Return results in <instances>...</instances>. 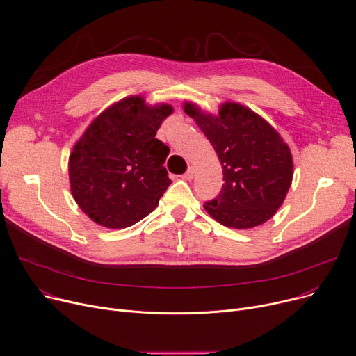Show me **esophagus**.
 Segmentation results:
<instances>
[{"instance_id":"1","label":"esophagus","mask_w":356,"mask_h":356,"mask_svg":"<svg viewBox=\"0 0 356 356\" xmlns=\"http://www.w3.org/2000/svg\"><path fill=\"white\" fill-rule=\"evenodd\" d=\"M194 174H195V170L193 168V166H191V168L190 170H188L184 175H182V178L185 179V181H191L193 178H194Z\"/></svg>"}]
</instances>
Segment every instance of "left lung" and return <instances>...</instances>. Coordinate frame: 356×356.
Here are the masks:
<instances>
[{
  "instance_id": "obj_1",
  "label": "left lung",
  "mask_w": 356,
  "mask_h": 356,
  "mask_svg": "<svg viewBox=\"0 0 356 356\" xmlns=\"http://www.w3.org/2000/svg\"><path fill=\"white\" fill-rule=\"evenodd\" d=\"M182 109L210 140L222 168V190L204 204L205 211L237 229L261 225L273 217L293 179V156L280 134L237 102H222L218 113L188 100Z\"/></svg>"
}]
</instances>
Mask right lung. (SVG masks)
<instances>
[{
    "instance_id": "right-lung-1",
    "label": "right lung",
    "mask_w": 356,
    "mask_h": 356,
    "mask_svg": "<svg viewBox=\"0 0 356 356\" xmlns=\"http://www.w3.org/2000/svg\"><path fill=\"white\" fill-rule=\"evenodd\" d=\"M172 113L170 103L128 96L100 112L76 140L69 156L70 191L93 222L127 228L158 207L171 179L163 166L170 148L155 135Z\"/></svg>"
}]
</instances>
